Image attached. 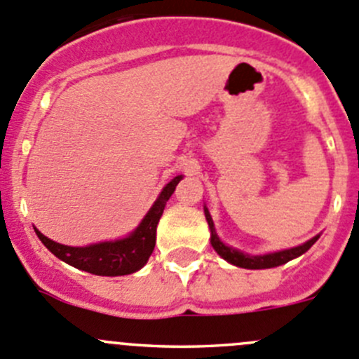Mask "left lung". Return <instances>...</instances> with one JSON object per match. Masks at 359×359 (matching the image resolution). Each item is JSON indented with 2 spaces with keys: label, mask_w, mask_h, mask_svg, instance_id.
<instances>
[{
  "label": "left lung",
  "mask_w": 359,
  "mask_h": 359,
  "mask_svg": "<svg viewBox=\"0 0 359 359\" xmlns=\"http://www.w3.org/2000/svg\"><path fill=\"white\" fill-rule=\"evenodd\" d=\"M203 212H205V219H207V222H208V228H210V243H212V247H214L215 252H217L222 259L228 261V263L235 264V266H240V268H249V270H263V268L280 266V264L287 263V261L294 259V257H298V256H302V254L307 252V250L311 249V247L314 245L319 238V235H316L314 238L307 240V242L302 243V245L291 247V249L277 250V252L256 254V256H252V254L242 252V250L235 249V247H231V245H226V243L219 238L217 233H215L214 221H212V215H210V212H208L207 205L203 207Z\"/></svg>",
  "instance_id": "8db88e82"
}]
</instances>
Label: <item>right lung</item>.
Instances as JSON below:
<instances>
[{
    "mask_svg": "<svg viewBox=\"0 0 359 359\" xmlns=\"http://www.w3.org/2000/svg\"><path fill=\"white\" fill-rule=\"evenodd\" d=\"M180 180H182V175H177L163 187L159 196L156 198L154 205L149 208V212L142 219L140 224L130 235L124 236V238L91 243V245L86 247H72L62 245V243L47 238L38 229H34V231H36L41 243L55 257L72 264V266L79 268V270H83V272L102 277H117L135 273L145 266L152 250H154L156 228H158V222L161 219L163 210H165L166 201L170 200V196L173 194Z\"/></svg>",
    "mask_w": 359,
    "mask_h": 359,
    "instance_id": "add662e5",
    "label": "right lung"
}]
</instances>
